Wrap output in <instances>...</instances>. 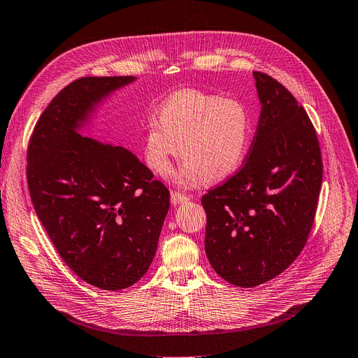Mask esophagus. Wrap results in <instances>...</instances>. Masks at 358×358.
Instances as JSON below:
<instances>
[{
  "label": "esophagus",
  "mask_w": 358,
  "mask_h": 358,
  "mask_svg": "<svg viewBox=\"0 0 358 358\" xmlns=\"http://www.w3.org/2000/svg\"><path fill=\"white\" fill-rule=\"evenodd\" d=\"M170 199H172L173 206H179V203L188 202L191 198L188 195H183V194H179V192H172V194H170Z\"/></svg>",
  "instance_id": "esophagus-1"
}]
</instances>
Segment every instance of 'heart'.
Wrapping results in <instances>:
<instances>
[{
    "instance_id": "heart-1",
    "label": "heart",
    "mask_w": 358,
    "mask_h": 358,
    "mask_svg": "<svg viewBox=\"0 0 358 358\" xmlns=\"http://www.w3.org/2000/svg\"><path fill=\"white\" fill-rule=\"evenodd\" d=\"M250 135V115L241 101L182 90L162 105L160 119H148L145 160L152 172L167 176L180 152L185 162L175 176L178 185L220 182L242 166Z\"/></svg>"
}]
</instances>
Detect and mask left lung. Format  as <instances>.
Returning <instances> with one entry per match:
<instances>
[{"label":"left lung","instance_id":"8db88e82","mask_svg":"<svg viewBox=\"0 0 358 358\" xmlns=\"http://www.w3.org/2000/svg\"><path fill=\"white\" fill-rule=\"evenodd\" d=\"M261 115L245 166L202 196L206 253L227 282L250 288L290 266L306 245L322 185L317 135L277 80L253 73Z\"/></svg>","mask_w":358,"mask_h":358}]
</instances>
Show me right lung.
Here are the masks:
<instances>
[{
  "label": "right lung",
  "instance_id": "add662e5",
  "mask_svg": "<svg viewBox=\"0 0 358 358\" xmlns=\"http://www.w3.org/2000/svg\"><path fill=\"white\" fill-rule=\"evenodd\" d=\"M137 77H84L61 90L33 131L30 198L64 262L101 290L137 282L170 207L166 186L129 150L84 137L96 110Z\"/></svg>",
  "mask_w": 358,
  "mask_h": 358
}]
</instances>
